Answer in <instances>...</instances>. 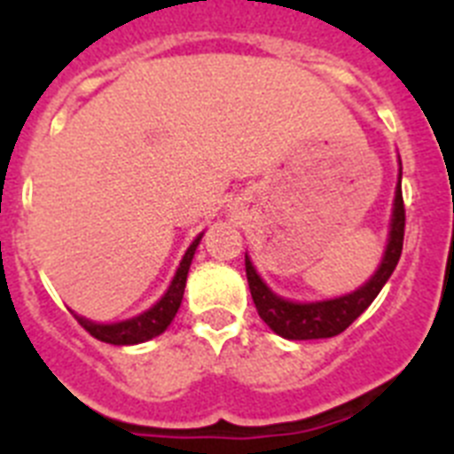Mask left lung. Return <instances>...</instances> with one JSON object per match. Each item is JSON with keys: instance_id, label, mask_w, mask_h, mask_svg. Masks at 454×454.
<instances>
[{"instance_id": "obj_1", "label": "left lung", "mask_w": 454, "mask_h": 454, "mask_svg": "<svg viewBox=\"0 0 454 454\" xmlns=\"http://www.w3.org/2000/svg\"><path fill=\"white\" fill-rule=\"evenodd\" d=\"M404 239V204H403V163L398 161V184H395V198H393L391 220H388V236L384 246L382 262L377 270L368 277L359 288L336 298L311 300V302H298L277 295L263 277L256 272L254 263L246 252V275L250 284L252 300L262 316L263 323L275 334L288 340H311V339H332L348 330L359 316L366 311L382 291L388 277L393 275L403 254Z\"/></svg>"}]
</instances>
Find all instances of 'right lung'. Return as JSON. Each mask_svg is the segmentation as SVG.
I'll return each mask as SVG.
<instances>
[{
  "instance_id": "obj_1",
  "label": "right lung",
  "mask_w": 454,
  "mask_h": 454,
  "mask_svg": "<svg viewBox=\"0 0 454 454\" xmlns=\"http://www.w3.org/2000/svg\"><path fill=\"white\" fill-rule=\"evenodd\" d=\"M202 236L204 231L195 236V240L188 246L177 270H175L170 286L166 288V293L150 309L131 316V318L115 320V323H98V320H90L86 316H79L77 311H72L74 318L82 323L83 330L90 332V336L104 340V343H111V346H136V343H145V340H152L159 334H163L170 327L172 320H175V316H177L179 307H182L188 270H191L192 256H195V250H198Z\"/></svg>"
}]
</instances>
